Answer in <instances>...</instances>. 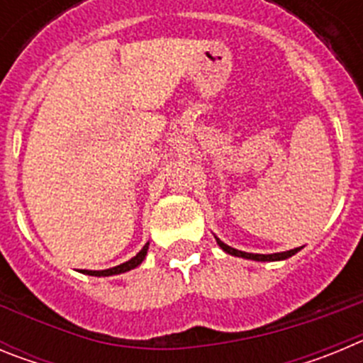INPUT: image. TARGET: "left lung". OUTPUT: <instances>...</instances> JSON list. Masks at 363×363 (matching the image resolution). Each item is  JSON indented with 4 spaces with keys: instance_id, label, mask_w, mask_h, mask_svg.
Returning <instances> with one entry per match:
<instances>
[{
    "instance_id": "obj_1",
    "label": "left lung",
    "mask_w": 363,
    "mask_h": 363,
    "mask_svg": "<svg viewBox=\"0 0 363 363\" xmlns=\"http://www.w3.org/2000/svg\"><path fill=\"white\" fill-rule=\"evenodd\" d=\"M216 238V236H214ZM218 245L230 256H238V258H245V259H255V262H280V259H287L291 256L296 255L298 251H301V247H296V249H291V251H284V252H272V255H255V252H243L238 251V249H234V247H229L227 243L221 242L220 238H216Z\"/></svg>"
}]
</instances>
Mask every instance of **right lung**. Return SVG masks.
<instances>
[{
	"mask_svg": "<svg viewBox=\"0 0 363 363\" xmlns=\"http://www.w3.org/2000/svg\"><path fill=\"white\" fill-rule=\"evenodd\" d=\"M147 251H149V242L143 245L142 251L138 252L134 258H130L129 262H125V264H120L116 265V267H111V269H104V271H86V269H83L82 272L83 274H89V277H114V274H121V272L133 271V269H136L138 265H142V262L147 256Z\"/></svg>",
	"mask_w": 363,
	"mask_h": 363,
	"instance_id": "obj_1",
	"label": "right lung"
}]
</instances>
